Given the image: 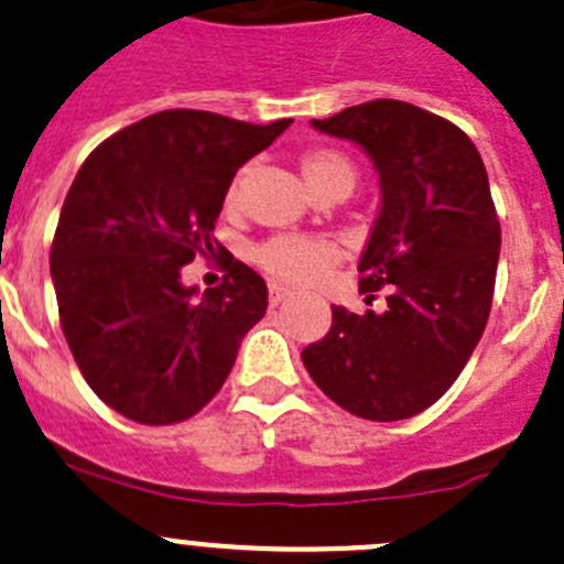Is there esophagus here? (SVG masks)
<instances>
[{
    "instance_id": "obj_1",
    "label": "esophagus",
    "mask_w": 564,
    "mask_h": 564,
    "mask_svg": "<svg viewBox=\"0 0 564 564\" xmlns=\"http://www.w3.org/2000/svg\"><path fill=\"white\" fill-rule=\"evenodd\" d=\"M290 295H293V293H290V290L280 288V284H269V301H271V306L282 304V301H288Z\"/></svg>"
}]
</instances>
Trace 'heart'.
<instances>
[{"label":"heart","instance_id":"heart-1","mask_svg":"<svg viewBox=\"0 0 564 564\" xmlns=\"http://www.w3.org/2000/svg\"><path fill=\"white\" fill-rule=\"evenodd\" d=\"M301 172H304V181L310 183L315 194L332 183H345V186L354 188L356 181L354 161L334 148L306 150L301 155ZM238 194H241V175L227 188L225 203L230 208L238 203ZM252 258L271 280L293 284V288H310V284L321 282L323 274L337 263L339 249L328 241H317V238L280 236L260 243Z\"/></svg>","mask_w":564,"mask_h":564}]
</instances>
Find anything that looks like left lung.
I'll list each match as a JSON object with an SVG mask.
<instances>
[{
	"instance_id": "obj_1",
	"label": "left lung",
	"mask_w": 564,
	"mask_h": 564,
	"mask_svg": "<svg viewBox=\"0 0 564 564\" xmlns=\"http://www.w3.org/2000/svg\"><path fill=\"white\" fill-rule=\"evenodd\" d=\"M372 159L381 214L359 260V290L387 288V310L332 306V328L301 350L328 400L398 422L436 403L485 332L501 227L471 139L444 117L392 98L312 120Z\"/></svg>"
}]
</instances>
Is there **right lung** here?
Instances as JSON below:
<instances>
[{"mask_svg": "<svg viewBox=\"0 0 564 564\" xmlns=\"http://www.w3.org/2000/svg\"><path fill=\"white\" fill-rule=\"evenodd\" d=\"M290 122L166 109L82 164L52 243L59 326L93 392L126 420L175 425L197 414L265 315L263 276L232 254L205 293L181 271L225 252L214 227L227 188Z\"/></svg>", "mask_w": 564, "mask_h": 564, "instance_id": "obj_1", "label": "right lung"}]
</instances>
